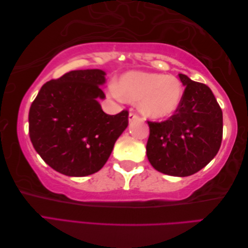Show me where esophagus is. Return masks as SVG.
I'll return each mask as SVG.
<instances>
[{
  "mask_svg": "<svg viewBox=\"0 0 248 248\" xmlns=\"http://www.w3.org/2000/svg\"><path fill=\"white\" fill-rule=\"evenodd\" d=\"M136 119H140V116L136 114V113H134V112H131L130 115H129V121H130V123H131V121H133V120H136Z\"/></svg>",
  "mask_w": 248,
  "mask_h": 248,
  "instance_id": "1",
  "label": "esophagus"
}]
</instances>
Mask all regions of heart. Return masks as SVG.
Returning <instances> with one entry per match:
<instances>
[{"instance_id":"1","label":"heart","mask_w":248,"mask_h":248,"mask_svg":"<svg viewBox=\"0 0 248 248\" xmlns=\"http://www.w3.org/2000/svg\"><path fill=\"white\" fill-rule=\"evenodd\" d=\"M116 99L140 101L145 115L154 118L168 117L180 107L182 86L177 78L160 73L131 71L121 77L118 87L110 86Z\"/></svg>"}]
</instances>
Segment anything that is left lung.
<instances>
[{"instance_id": "left-lung-1", "label": "left lung", "mask_w": 248, "mask_h": 248, "mask_svg": "<svg viewBox=\"0 0 248 248\" xmlns=\"http://www.w3.org/2000/svg\"><path fill=\"white\" fill-rule=\"evenodd\" d=\"M186 86L180 107L161 123L149 121L147 156L157 171L186 177L208 165L223 139V112L211 89L179 73Z\"/></svg>"}]
</instances>
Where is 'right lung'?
Here are the masks:
<instances>
[{
	"mask_svg": "<svg viewBox=\"0 0 248 248\" xmlns=\"http://www.w3.org/2000/svg\"><path fill=\"white\" fill-rule=\"evenodd\" d=\"M100 69L73 70L44 84L31 105L29 133L46 164L62 175L84 177L101 170L129 124V112L105 114Z\"/></svg>",
	"mask_w": 248,
	"mask_h": 248,
	"instance_id": "obj_1",
	"label": "right lung"
}]
</instances>
